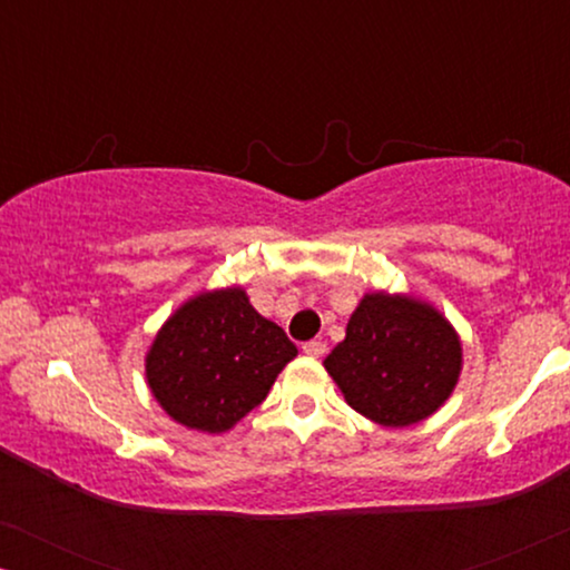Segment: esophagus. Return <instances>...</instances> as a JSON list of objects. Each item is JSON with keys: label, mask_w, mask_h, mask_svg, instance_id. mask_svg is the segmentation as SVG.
<instances>
[{"label": "esophagus", "mask_w": 570, "mask_h": 570, "mask_svg": "<svg viewBox=\"0 0 570 570\" xmlns=\"http://www.w3.org/2000/svg\"><path fill=\"white\" fill-rule=\"evenodd\" d=\"M303 353H306L308 357H322L326 353V345H324V342H318V340H311V342H306V345H303Z\"/></svg>", "instance_id": "obj_1"}]
</instances>
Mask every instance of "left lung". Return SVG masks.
Wrapping results in <instances>:
<instances>
[{
  "mask_svg": "<svg viewBox=\"0 0 570 570\" xmlns=\"http://www.w3.org/2000/svg\"><path fill=\"white\" fill-rule=\"evenodd\" d=\"M324 368L363 417L407 428L431 417L456 389L462 340L428 301L404 293H365L345 340Z\"/></svg>",
  "mask_w": 570,
  "mask_h": 570,
  "instance_id": "left-lung-1",
  "label": "left lung"
}]
</instances>
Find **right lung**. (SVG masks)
Masks as SVG:
<instances>
[{
  "mask_svg": "<svg viewBox=\"0 0 570 570\" xmlns=\"http://www.w3.org/2000/svg\"><path fill=\"white\" fill-rule=\"evenodd\" d=\"M295 355L287 334L233 285L194 295L166 318L145 355V379L176 423L225 433L264 402Z\"/></svg>",
  "mask_w": 570,
  "mask_h": 570,
  "instance_id": "add662e5",
  "label": "right lung"
}]
</instances>
